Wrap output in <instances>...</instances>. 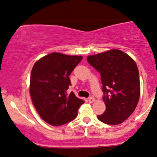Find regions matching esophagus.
I'll use <instances>...</instances> for the list:
<instances>
[{
  "label": "esophagus",
  "mask_w": 157,
  "mask_h": 157,
  "mask_svg": "<svg viewBox=\"0 0 157 157\" xmlns=\"http://www.w3.org/2000/svg\"><path fill=\"white\" fill-rule=\"evenodd\" d=\"M88 102H89L90 103H92L95 102V98L94 97H90L88 98Z\"/></svg>",
  "instance_id": "obj_1"
}]
</instances>
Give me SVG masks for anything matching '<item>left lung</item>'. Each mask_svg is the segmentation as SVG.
I'll list each match as a JSON object with an SVG mask.
<instances>
[{
    "instance_id": "8db88e82",
    "label": "left lung",
    "mask_w": 157,
    "mask_h": 157,
    "mask_svg": "<svg viewBox=\"0 0 157 157\" xmlns=\"http://www.w3.org/2000/svg\"><path fill=\"white\" fill-rule=\"evenodd\" d=\"M88 63L100 73L106 110L99 121L118 125L127 119L137 107L141 86L137 64L122 50H107L87 57Z\"/></svg>"
}]
</instances>
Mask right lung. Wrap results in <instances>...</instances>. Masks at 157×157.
<instances>
[{
	"instance_id": "add662e5",
	"label": "right lung",
	"mask_w": 157,
	"mask_h": 157,
	"mask_svg": "<svg viewBox=\"0 0 157 157\" xmlns=\"http://www.w3.org/2000/svg\"><path fill=\"white\" fill-rule=\"evenodd\" d=\"M82 56L54 52L39 59L33 65L30 79L31 100L39 116L52 126H62L74 119L84 101L73 92L69 75Z\"/></svg>"
}]
</instances>
